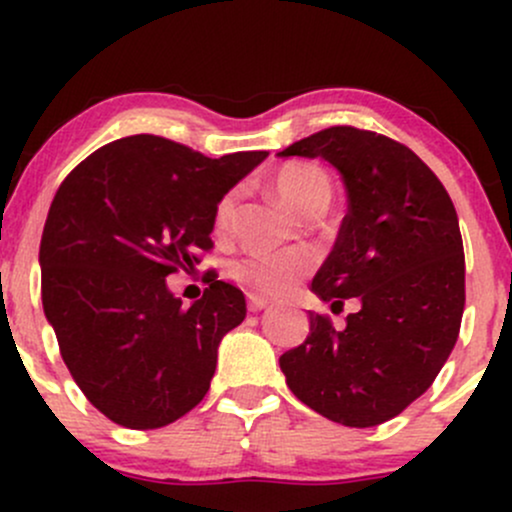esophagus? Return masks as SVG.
<instances>
[{
    "instance_id": "esophagus-1",
    "label": "esophagus",
    "mask_w": 512,
    "mask_h": 512,
    "mask_svg": "<svg viewBox=\"0 0 512 512\" xmlns=\"http://www.w3.org/2000/svg\"><path fill=\"white\" fill-rule=\"evenodd\" d=\"M269 305V301L264 296H257V293H248V310L250 313H260Z\"/></svg>"
}]
</instances>
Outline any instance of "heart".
<instances>
[{
	"label": "heart",
	"instance_id": "heart-1",
	"mask_svg": "<svg viewBox=\"0 0 512 512\" xmlns=\"http://www.w3.org/2000/svg\"><path fill=\"white\" fill-rule=\"evenodd\" d=\"M274 190L293 209L310 214L325 209L332 197L330 178L313 163H286L274 173ZM238 190L223 192L214 207V231L226 233L236 211ZM310 260L301 252H250L233 262L231 276L245 289L262 296H281L308 272Z\"/></svg>",
	"mask_w": 512,
	"mask_h": 512
}]
</instances>
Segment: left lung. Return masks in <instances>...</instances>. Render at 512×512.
I'll list each match as a JSON object with an SVG mask.
<instances>
[{
    "label": "left lung",
    "instance_id": "8db88e82",
    "mask_svg": "<svg viewBox=\"0 0 512 512\" xmlns=\"http://www.w3.org/2000/svg\"><path fill=\"white\" fill-rule=\"evenodd\" d=\"M279 156L325 158L342 173L349 211L313 279L325 303L361 308L337 330L310 313V334L279 358L291 392L337 424L395 419L433 385L457 342L464 250L443 182L409 146L351 125L310 134Z\"/></svg>",
    "mask_w": 512,
    "mask_h": 512
}]
</instances>
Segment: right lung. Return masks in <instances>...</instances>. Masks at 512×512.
<instances>
[{
    "label": "right lung",
    "mask_w": 512,
    "mask_h": 512,
    "mask_svg": "<svg viewBox=\"0 0 512 512\" xmlns=\"http://www.w3.org/2000/svg\"><path fill=\"white\" fill-rule=\"evenodd\" d=\"M267 151L209 158L156 134L93 151L52 199L40 240L43 310L88 402L115 424L161 428L209 392L245 296L207 272L182 308L166 276L214 248V207Z\"/></svg>",
    "instance_id": "add662e5"
}]
</instances>
